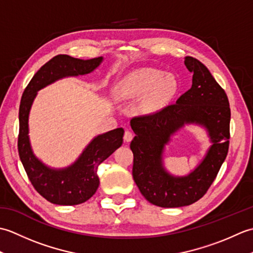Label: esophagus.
I'll return each instance as SVG.
<instances>
[{
	"instance_id": "esophagus-1",
	"label": "esophagus",
	"mask_w": 253,
	"mask_h": 253,
	"mask_svg": "<svg viewBox=\"0 0 253 253\" xmlns=\"http://www.w3.org/2000/svg\"><path fill=\"white\" fill-rule=\"evenodd\" d=\"M132 138H133L132 132L130 130L127 129L125 131V133H124V141H125V142H130L132 140Z\"/></svg>"
}]
</instances>
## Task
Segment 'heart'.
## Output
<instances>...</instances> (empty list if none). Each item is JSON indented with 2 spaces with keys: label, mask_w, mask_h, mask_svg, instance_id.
Instances as JSON below:
<instances>
[{
  "label": "heart",
  "mask_w": 253,
  "mask_h": 253,
  "mask_svg": "<svg viewBox=\"0 0 253 253\" xmlns=\"http://www.w3.org/2000/svg\"><path fill=\"white\" fill-rule=\"evenodd\" d=\"M178 90V83L171 74L157 68L142 67L135 69L124 77L117 87L122 99L141 98L148 110H155L169 102Z\"/></svg>",
  "instance_id": "b5f03b06"
}]
</instances>
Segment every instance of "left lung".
Returning a JSON list of instances; mask_svg holds the SVG:
<instances>
[{
  "mask_svg": "<svg viewBox=\"0 0 253 253\" xmlns=\"http://www.w3.org/2000/svg\"><path fill=\"white\" fill-rule=\"evenodd\" d=\"M185 65L193 74L191 88L176 103L130 121L136 133L130 143L133 180L142 196L161 208L190 206L201 199L215 179L228 152L230 109L227 95L197 58L186 56ZM186 123L206 127L212 146L191 173L174 176L164 168L163 152L170 137Z\"/></svg>",
  "mask_w": 253,
  "mask_h": 253,
  "instance_id": "left-lung-1",
  "label": "left lung"
}]
</instances>
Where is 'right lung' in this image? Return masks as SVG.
I'll return each mask as SVG.
<instances>
[{
	"label": "right lung",
	"instance_id": "1",
	"mask_svg": "<svg viewBox=\"0 0 253 253\" xmlns=\"http://www.w3.org/2000/svg\"><path fill=\"white\" fill-rule=\"evenodd\" d=\"M103 57L80 60L69 55H56L45 63L27 85L19 106L18 153L35 189L47 201L58 206L84 203L98 189V166L120 148L124 129L116 128L92 139L80 157L65 169H51L32 152L29 141L28 118L37 92L58 79L87 75L98 67Z\"/></svg>",
	"mask_w": 253,
	"mask_h": 253
}]
</instances>
